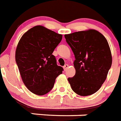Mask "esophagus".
<instances>
[{
	"instance_id": "esophagus-1",
	"label": "esophagus",
	"mask_w": 121,
	"mask_h": 121,
	"mask_svg": "<svg viewBox=\"0 0 121 121\" xmlns=\"http://www.w3.org/2000/svg\"><path fill=\"white\" fill-rule=\"evenodd\" d=\"M69 68V65H65V66L63 67V69H64V70H67V69Z\"/></svg>"
}]
</instances>
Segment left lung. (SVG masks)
Here are the masks:
<instances>
[{
    "mask_svg": "<svg viewBox=\"0 0 121 121\" xmlns=\"http://www.w3.org/2000/svg\"><path fill=\"white\" fill-rule=\"evenodd\" d=\"M65 38L75 58V74L68 79L71 87L80 96L93 95L104 84L112 65L107 40L94 29L66 34Z\"/></svg>",
    "mask_w": 121,
    "mask_h": 121,
    "instance_id": "1",
    "label": "left lung"
}]
</instances>
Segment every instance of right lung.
Segmentation results:
<instances>
[{
	"label": "right lung",
	"instance_id": "add662e5",
	"mask_svg": "<svg viewBox=\"0 0 121 121\" xmlns=\"http://www.w3.org/2000/svg\"><path fill=\"white\" fill-rule=\"evenodd\" d=\"M61 39V34L37 25L26 32L17 44L15 58L22 81L37 95L49 92L62 73L63 69L52 54Z\"/></svg>",
	"mask_w": 121,
	"mask_h": 121
}]
</instances>
